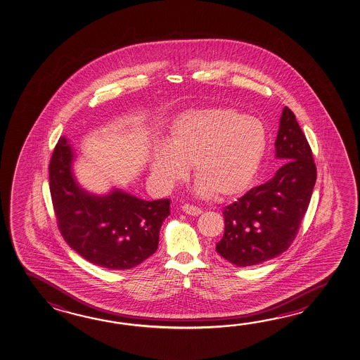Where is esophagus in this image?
<instances>
[{
    "label": "esophagus",
    "mask_w": 360,
    "mask_h": 360,
    "mask_svg": "<svg viewBox=\"0 0 360 360\" xmlns=\"http://www.w3.org/2000/svg\"><path fill=\"white\" fill-rule=\"evenodd\" d=\"M182 210L186 214H192V216H198L201 214L202 208L195 205H189V203H184L182 206Z\"/></svg>",
    "instance_id": "obj_1"
}]
</instances>
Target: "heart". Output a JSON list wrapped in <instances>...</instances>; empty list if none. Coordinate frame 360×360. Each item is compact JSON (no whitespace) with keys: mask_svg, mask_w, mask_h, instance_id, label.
<instances>
[{"mask_svg":"<svg viewBox=\"0 0 360 360\" xmlns=\"http://www.w3.org/2000/svg\"><path fill=\"white\" fill-rule=\"evenodd\" d=\"M167 148H154L150 158L153 176L165 186H173L193 165L201 195L230 197L252 182L266 148L262 121L233 108L189 111L172 124Z\"/></svg>","mask_w":360,"mask_h":360,"instance_id":"b5f03b06","label":"heart"}]
</instances>
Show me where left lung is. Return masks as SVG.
<instances>
[{
	"label": "left lung",
	"mask_w": 360,
	"mask_h": 360,
	"mask_svg": "<svg viewBox=\"0 0 360 360\" xmlns=\"http://www.w3.org/2000/svg\"><path fill=\"white\" fill-rule=\"evenodd\" d=\"M284 160L274 177L224 208L225 233L216 252L236 266L276 258L296 238L316 182L309 141L290 108H284L276 140Z\"/></svg>",
	"instance_id": "left-lung-1"
}]
</instances>
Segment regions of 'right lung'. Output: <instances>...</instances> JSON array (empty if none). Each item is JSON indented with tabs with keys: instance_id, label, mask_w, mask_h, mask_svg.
Wrapping results in <instances>:
<instances>
[{
	"instance_id": "1",
	"label": "right lung",
	"mask_w": 360,
	"mask_h": 360,
	"mask_svg": "<svg viewBox=\"0 0 360 360\" xmlns=\"http://www.w3.org/2000/svg\"><path fill=\"white\" fill-rule=\"evenodd\" d=\"M73 152L59 138L49 163V187L59 231L89 263L106 269H131L158 249L159 230L171 214L169 200L144 201L115 189L89 195L72 174Z\"/></svg>"
}]
</instances>
